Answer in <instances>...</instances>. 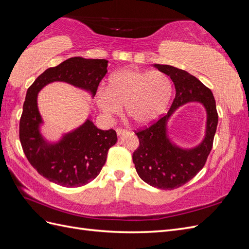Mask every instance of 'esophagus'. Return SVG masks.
Instances as JSON below:
<instances>
[{"mask_svg": "<svg viewBox=\"0 0 249 249\" xmlns=\"http://www.w3.org/2000/svg\"><path fill=\"white\" fill-rule=\"evenodd\" d=\"M116 133H117L118 136H123L124 134H125V133H126V131H125V130H124V129H117V130H116Z\"/></svg>", "mask_w": 249, "mask_h": 249, "instance_id": "1", "label": "esophagus"}]
</instances>
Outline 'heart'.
<instances>
[{"mask_svg":"<svg viewBox=\"0 0 249 249\" xmlns=\"http://www.w3.org/2000/svg\"><path fill=\"white\" fill-rule=\"evenodd\" d=\"M171 93V81L164 72L124 69L111 74L107 89L97 90L95 103L108 117L118 115L124 106L135 124L147 125L166 109Z\"/></svg>","mask_w":249,"mask_h":249,"instance_id":"heart-1","label":"heart"}]
</instances>
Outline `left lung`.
Listing matches in <instances>:
<instances>
[{"label":"left lung","instance_id":"1","mask_svg":"<svg viewBox=\"0 0 249 249\" xmlns=\"http://www.w3.org/2000/svg\"><path fill=\"white\" fill-rule=\"evenodd\" d=\"M154 66L171 79L176 97L166 115L136 133L140 145L133 154V162L142 180L159 189L172 190L189 182L205 166L213 146L218 114L212 91L197 78L171 65ZM194 101L201 103L207 113L205 136L196 147L184 149L171 140L167 124L177 108Z\"/></svg>","mask_w":249,"mask_h":249}]
</instances>
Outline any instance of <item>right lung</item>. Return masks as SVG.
<instances>
[{
	"label": "right lung",
	"instance_id": "obj_1",
	"mask_svg": "<svg viewBox=\"0 0 249 249\" xmlns=\"http://www.w3.org/2000/svg\"><path fill=\"white\" fill-rule=\"evenodd\" d=\"M108 60L72 57L50 67L29 87L19 123V139L30 164L50 182L63 187H80L91 182L106 163L108 150L117 142L114 130H101L90 117L56 142L41 133L43 119L37 96L53 82H65L94 97L107 73Z\"/></svg>",
	"mask_w": 249,
	"mask_h": 249
}]
</instances>
